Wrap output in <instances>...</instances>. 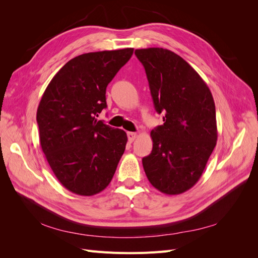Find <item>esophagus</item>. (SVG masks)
Instances as JSON below:
<instances>
[{
	"label": "esophagus",
	"instance_id": "esophagus-1",
	"mask_svg": "<svg viewBox=\"0 0 258 258\" xmlns=\"http://www.w3.org/2000/svg\"><path fill=\"white\" fill-rule=\"evenodd\" d=\"M127 137H128L129 142L131 143V142H134L135 140H136V138H137V134H136V132H127Z\"/></svg>",
	"mask_w": 258,
	"mask_h": 258
}]
</instances>
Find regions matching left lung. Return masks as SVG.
Wrapping results in <instances>:
<instances>
[{"label": "left lung", "instance_id": "left-lung-1", "mask_svg": "<svg viewBox=\"0 0 258 258\" xmlns=\"http://www.w3.org/2000/svg\"><path fill=\"white\" fill-rule=\"evenodd\" d=\"M163 124L152 130V153L142 159L151 184L167 195L196 184L216 145L215 104L200 75L173 51L136 49Z\"/></svg>", "mask_w": 258, "mask_h": 258}]
</instances>
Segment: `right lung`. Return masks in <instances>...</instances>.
Instances as JSON below:
<instances>
[{
  "label": "right lung",
  "mask_w": 258,
  "mask_h": 258,
  "mask_svg": "<svg viewBox=\"0 0 258 258\" xmlns=\"http://www.w3.org/2000/svg\"><path fill=\"white\" fill-rule=\"evenodd\" d=\"M134 48L83 53L62 67L37 107L40 143L53 174L81 196L102 191L112 181L127 135L97 117L105 91Z\"/></svg>",
  "instance_id": "obj_1"
}]
</instances>
